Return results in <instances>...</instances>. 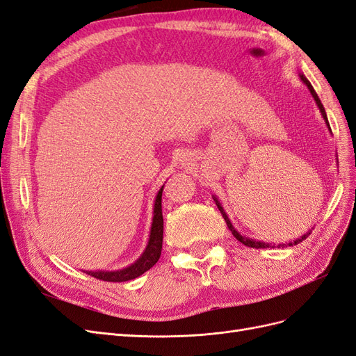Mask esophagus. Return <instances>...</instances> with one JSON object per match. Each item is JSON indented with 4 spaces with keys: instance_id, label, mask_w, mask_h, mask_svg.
<instances>
[{
    "instance_id": "obj_1",
    "label": "esophagus",
    "mask_w": 356,
    "mask_h": 356,
    "mask_svg": "<svg viewBox=\"0 0 356 356\" xmlns=\"http://www.w3.org/2000/svg\"><path fill=\"white\" fill-rule=\"evenodd\" d=\"M182 165H190V156L188 154H184L182 156Z\"/></svg>"
}]
</instances>
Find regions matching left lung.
I'll use <instances>...</instances> for the list:
<instances>
[{"label": "left lung", "instance_id": "obj_1", "mask_svg": "<svg viewBox=\"0 0 356 356\" xmlns=\"http://www.w3.org/2000/svg\"><path fill=\"white\" fill-rule=\"evenodd\" d=\"M298 77H300V80L303 81L306 86H307V89H309V92H310V95L314 96V99H315V102H316V105H318V108H319V111H321V114H322V117H324V120H325V124H327V127H328V131L331 132V127H330V123H328V118H327V114H325V108H324V105L321 104V101H319V98H318V95H316V92L314 90V88H312V84H310V81L305 77L303 74H298ZM213 197V202H215V204H217L218 207V209H220V212L222 213V218L225 220V222H227V227H229V230L232 232V234L234 236L236 239H238L241 243H243L245 246H250V248H275L276 246V243H267V242H263V241H255V239H251V238H246V236H242L238 230H236L234 227H233V224H232V221L229 220V217H227V213H225V211H224V208L221 207V203H220V200L215 197V196H212ZM314 229V227H312ZM312 233V230H309L306 234H303L301 236V238H298V239H296V241H293V242H288V243H279L277 245V248L279 246H282V248H285V246H293V245H297V243H300V242H303L307 236Z\"/></svg>", "mask_w": 356, "mask_h": 356}]
</instances>
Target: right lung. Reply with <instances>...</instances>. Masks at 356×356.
Segmentation results:
<instances>
[{"label": "right lung", "mask_w": 356, "mask_h": 356, "mask_svg": "<svg viewBox=\"0 0 356 356\" xmlns=\"http://www.w3.org/2000/svg\"><path fill=\"white\" fill-rule=\"evenodd\" d=\"M165 184L160 187L157 191V196L154 200V209H153V222H152V230H149V238L148 243L145 246L144 252L141 257L138 258L135 263L131 266H127L124 268H120V270H84V273H88L96 279H101V281L106 282H126L131 281V279H135L138 276H141L147 270H149L160 258L161 254V242H163V213H161V193H163Z\"/></svg>", "instance_id": "obj_1"}]
</instances>
